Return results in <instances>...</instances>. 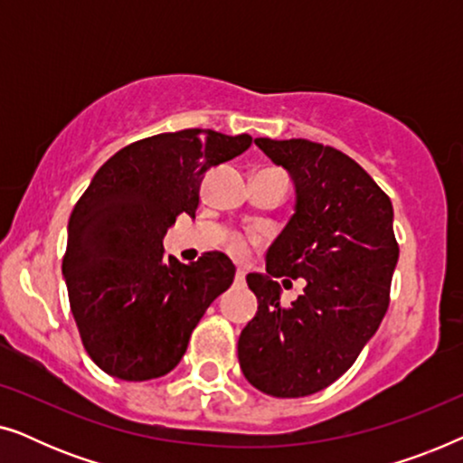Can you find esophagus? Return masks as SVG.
<instances>
[{
    "label": "esophagus",
    "mask_w": 463,
    "mask_h": 463,
    "mask_svg": "<svg viewBox=\"0 0 463 463\" xmlns=\"http://www.w3.org/2000/svg\"><path fill=\"white\" fill-rule=\"evenodd\" d=\"M244 278H246V271L242 268L236 269V282L238 284H244Z\"/></svg>",
    "instance_id": "34e87169"
}]
</instances>
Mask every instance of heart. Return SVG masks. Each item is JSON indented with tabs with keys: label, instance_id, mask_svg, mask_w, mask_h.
<instances>
[{
	"label": "heart",
	"instance_id": "heart-1",
	"mask_svg": "<svg viewBox=\"0 0 463 463\" xmlns=\"http://www.w3.org/2000/svg\"><path fill=\"white\" fill-rule=\"evenodd\" d=\"M250 250V240L244 236H232L230 240V252L236 257H246Z\"/></svg>",
	"mask_w": 463,
	"mask_h": 463
}]
</instances>
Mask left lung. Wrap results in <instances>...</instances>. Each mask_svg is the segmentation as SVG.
Returning <instances> with one entry per match:
<instances>
[{
    "instance_id": "left-lung-1",
    "label": "left lung",
    "mask_w": 463,
    "mask_h": 463,
    "mask_svg": "<svg viewBox=\"0 0 463 463\" xmlns=\"http://www.w3.org/2000/svg\"><path fill=\"white\" fill-rule=\"evenodd\" d=\"M297 187L293 219L246 282L259 307L238 339L244 377L276 398L325 390L356 363L390 306L398 261L392 202L344 151L307 138H255ZM307 278L282 307L274 277Z\"/></svg>"
}]
</instances>
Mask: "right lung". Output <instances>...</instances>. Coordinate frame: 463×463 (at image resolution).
Instances as JSON below:
<instances>
[{
  "mask_svg": "<svg viewBox=\"0 0 463 463\" xmlns=\"http://www.w3.org/2000/svg\"><path fill=\"white\" fill-rule=\"evenodd\" d=\"M250 143V135L202 128L141 138L109 157L81 194L62 274L81 344L107 375H166L206 307L232 287L236 268L223 252L183 265L164 255L162 238L181 213L195 217L206 170Z\"/></svg>",
  "mask_w": 463,
  "mask_h": 463,
  "instance_id": "1",
  "label": "right lung"
}]
</instances>
